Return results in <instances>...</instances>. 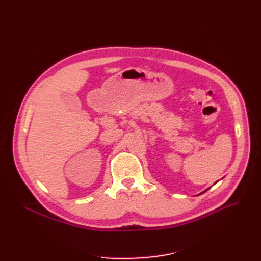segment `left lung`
Instances as JSON below:
<instances>
[{"mask_svg": "<svg viewBox=\"0 0 261 261\" xmlns=\"http://www.w3.org/2000/svg\"><path fill=\"white\" fill-rule=\"evenodd\" d=\"M203 193H204V192H203Z\"/></svg>", "mask_w": 261, "mask_h": 261, "instance_id": "left-lung-1", "label": "left lung"}]
</instances>
